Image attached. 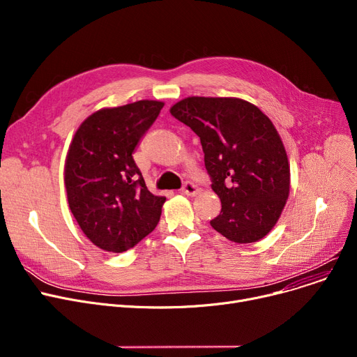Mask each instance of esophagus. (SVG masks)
I'll return each mask as SVG.
<instances>
[{
  "label": "esophagus",
  "mask_w": 357,
  "mask_h": 357,
  "mask_svg": "<svg viewBox=\"0 0 357 357\" xmlns=\"http://www.w3.org/2000/svg\"><path fill=\"white\" fill-rule=\"evenodd\" d=\"M199 191H201L199 186L195 185V183L191 182V181H186V182L183 183V186H182V192H183L185 195H190V197H195Z\"/></svg>",
  "instance_id": "1"
}]
</instances>
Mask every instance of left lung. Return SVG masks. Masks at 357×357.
<instances>
[{
	"instance_id": "left-lung-1",
	"label": "left lung",
	"mask_w": 357,
	"mask_h": 357,
	"mask_svg": "<svg viewBox=\"0 0 357 357\" xmlns=\"http://www.w3.org/2000/svg\"><path fill=\"white\" fill-rule=\"evenodd\" d=\"M171 114L199 137L211 188L221 199L211 227L255 243L276 224L289 195V162L272 121L240 98L188 97Z\"/></svg>"
}]
</instances>
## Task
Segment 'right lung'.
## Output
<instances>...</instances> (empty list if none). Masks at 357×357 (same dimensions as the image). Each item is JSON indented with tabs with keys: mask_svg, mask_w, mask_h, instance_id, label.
<instances>
[{
	"mask_svg": "<svg viewBox=\"0 0 357 357\" xmlns=\"http://www.w3.org/2000/svg\"><path fill=\"white\" fill-rule=\"evenodd\" d=\"M163 105L142 100L98 109L70 142L65 162L69 208L102 250L126 252L158 226L166 198L147 190L133 152Z\"/></svg>",
	"mask_w": 357,
	"mask_h": 357,
	"instance_id": "obj_1",
	"label": "right lung"
}]
</instances>
